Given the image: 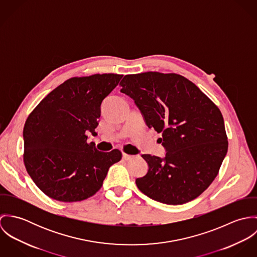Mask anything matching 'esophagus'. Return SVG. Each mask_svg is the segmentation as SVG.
<instances>
[{"instance_id":"esophagus-1","label":"esophagus","mask_w":257,"mask_h":257,"mask_svg":"<svg viewBox=\"0 0 257 257\" xmlns=\"http://www.w3.org/2000/svg\"><path fill=\"white\" fill-rule=\"evenodd\" d=\"M122 158H123V160H125V161H130V160H132V159L134 158V155H130V154L123 153V154H122Z\"/></svg>"}]
</instances>
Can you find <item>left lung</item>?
I'll return each mask as SVG.
<instances>
[{
    "instance_id": "left-lung-1",
    "label": "left lung",
    "mask_w": 257,
    "mask_h": 257,
    "mask_svg": "<svg viewBox=\"0 0 257 257\" xmlns=\"http://www.w3.org/2000/svg\"><path fill=\"white\" fill-rule=\"evenodd\" d=\"M120 92L135 100L147 126L162 135L166 156L144 154L147 175L138 188L149 198L182 205L217 177L228 142L220 109L193 82L175 73L125 75Z\"/></svg>"
}]
</instances>
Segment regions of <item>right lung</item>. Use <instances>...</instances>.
Segmentation results:
<instances>
[{"label": "right lung", "mask_w": 257, "mask_h": 257, "mask_svg": "<svg viewBox=\"0 0 257 257\" xmlns=\"http://www.w3.org/2000/svg\"><path fill=\"white\" fill-rule=\"evenodd\" d=\"M122 75L72 77L43 98L24 126V162L37 187L49 198L71 203L95 195L121 151L97 150L88 134L101 115L103 100Z\"/></svg>", "instance_id": "right-lung-1"}]
</instances>
